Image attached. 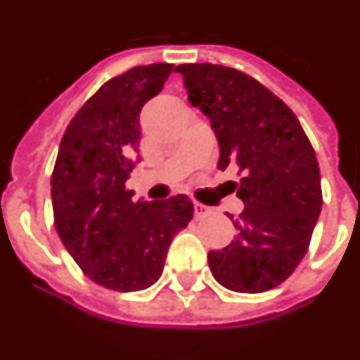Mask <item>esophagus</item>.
Here are the masks:
<instances>
[{
    "mask_svg": "<svg viewBox=\"0 0 360 360\" xmlns=\"http://www.w3.org/2000/svg\"><path fill=\"white\" fill-rule=\"evenodd\" d=\"M193 208H195V216H197V218L206 212V206L200 205V202H195V206H193Z\"/></svg>",
    "mask_w": 360,
    "mask_h": 360,
    "instance_id": "34e87169",
    "label": "esophagus"
}]
</instances>
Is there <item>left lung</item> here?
Listing matches in <instances>:
<instances>
[{"label": "left lung", "mask_w": 360, "mask_h": 360, "mask_svg": "<svg viewBox=\"0 0 360 360\" xmlns=\"http://www.w3.org/2000/svg\"><path fill=\"white\" fill-rule=\"evenodd\" d=\"M188 103L202 110L220 146L218 169L241 172L238 236L208 251L214 278L236 292H265L292 275L321 210L320 167L294 112L243 72L216 64L175 68Z\"/></svg>", "instance_id": "obj_1"}]
</instances>
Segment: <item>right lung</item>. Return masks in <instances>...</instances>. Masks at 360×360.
Returning <instances> with one entry per match:
<instances>
[{"label": "right lung", "mask_w": 360, "mask_h": 360, "mask_svg": "<svg viewBox=\"0 0 360 360\" xmlns=\"http://www.w3.org/2000/svg\"><path fill=\"white\" fill-rule=\"evenodd\" d=\"M172 70L150 64L109 79L77 110L60 142L52 173L58 236L85 275L110 290L154 285L175 233L193 218L185 195L132 200L124 187L140 162V110Z\"/></svg>", "instance_id": "obj_1"}]
</instances>
